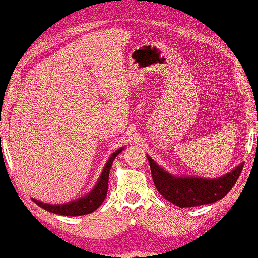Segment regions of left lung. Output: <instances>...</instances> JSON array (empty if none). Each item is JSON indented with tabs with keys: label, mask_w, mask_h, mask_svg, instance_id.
Listing matches in <instances>:
<instances>
[{
	"label": "left lung",
	"mask_w": 258,
	"mask_h": 258,
	"mask_svg": "<svg viewBox=\"0 0 258 258\" xmlns=\"http://www.w3.org/2000/svg\"><path fill=\"white\" fill-rule=\"evenodd\" d=\"M147 157L149 160L151 176L157 191L165 200L179 208L202 206L223 199L235 185L244 165L239 164L231 172L214 179L175 177L158 167L150 156Z\"/></svg>",
	"instance_id": "left-lung-1"
}]
</instances>
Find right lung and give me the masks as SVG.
<instances>
[{
	"label": "right lung",
	"instance_id": "right-lung-1",
	"mask_svg": "<svg viewBox=\"0 0 258 258\" xmlns=\"http://www.w3.org/2000/svg\"><path fill=\"white\" fill-rule=\"evenodd\" d=\"M122 150L123 148L118 149L117 151H115V153L111 155V157L109 158L107 164H105L103 172H102L96 186H95L93 191L88 194L87 196H84L80 200L73 201V202L70 203L59 204V206H55V204H47L36 200H33V201L34 202H36L37 206L43 208L44 210L50 211V213H54L57 215H63V216H81V215H87V214L93 213V211L96 210L97 208L101 206L102 202H103L105 199V196H107L109 172H110L111 164L112 162H114L115 157L117 156Z\"/></svg>",
	"mask_w": 258,
	"mask_h": 258
}]
</instances>
